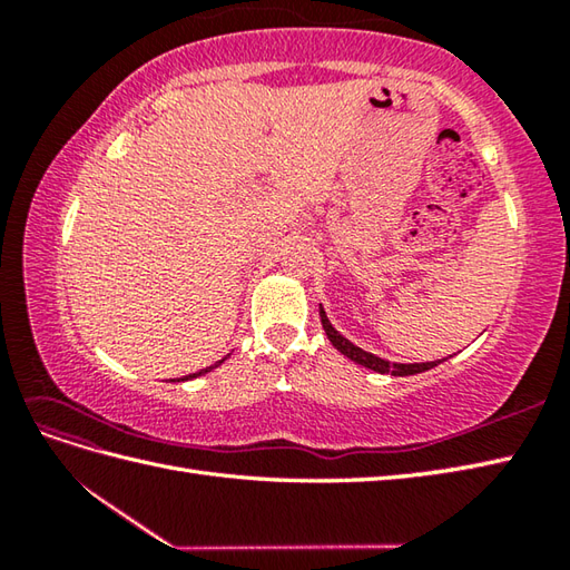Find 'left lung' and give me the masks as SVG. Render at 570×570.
Masks as SVG:
<instances>
[{"label":"left lung","mask_w":570,"mask_h":570,"mask_svg":"<svg viewBox=\"0 0 570 570\" xmlns=\"http://www.w3.org/2000/svg\"><path fill=\"white\" fill-rule=\"evenodd\" d=\"M321 323H323V331H325V335H328V341L333 343V347L341 350V353H343L345 357L357 362V365L367 367V370H374V372H380V374H394V377H409V374H419V372H426V370H431V367H435V365H441V360H435V362H414V365H399V362H386V360H382V357H377V355L365 353V350L353 345V343L347 341V337H343L341 333H337V331L333 328V323L328 321V316H325L323 306H321Z\"/></svg>","instance_id":"1"}]
</instances>
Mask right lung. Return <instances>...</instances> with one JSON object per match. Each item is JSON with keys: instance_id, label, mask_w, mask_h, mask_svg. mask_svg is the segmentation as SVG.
Instances as JSON below:
<instances>
[{"instance_id": "add662e5", "label": "right lung", "mask_w": 570, "mask_h": 570, "mask_svg": "<svg viewBox=\"0 0 570 570\" xmlns=\"http://www.w3.org/2000/svg\"><path fill=\"white\" fill-rule=\"evenodd\" d=\"M220 362H225V357H223ZM220 362H217V365H220ZM217 365H213V367H217ZM213 367H205V370H200V372H196V374H188V377H200V374H205V372H210ZM188 377H184V380H188Z\"/></svg>"}]
</instances>
